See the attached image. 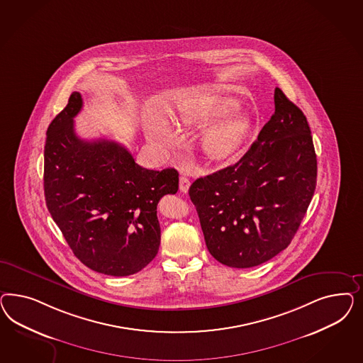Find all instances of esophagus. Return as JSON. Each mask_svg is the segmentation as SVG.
<instances>
[{
  "mask_svg": "<svg viewBox=\"0 0 363 363\" xmlns=\"http://www.w3.org/2000/svg\"><path fill=\"white\" fill-rule=\"evenodd\" d=\"M189 187H190V181H189V178L185 176L179 177V190H181L182 193H187Z\"/></svg>",
  "mask_w": 363,
  "mask_h": 363,
  "instance_id": "1",
  "label": "esophagus"
}]
</instances>
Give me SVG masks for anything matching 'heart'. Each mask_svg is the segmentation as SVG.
Masks as SVG:
<instances>
[{
  "label": "heart",
  "mask_w": 363,
  "mask_h": 363,
  "mask_svg": "<svg viewBox=\"0 0 363 363\" xmlns=\"http://www.w3.org/2000/svg\"><path fill=\"white\" fill-rule=\"evenodd\" d=\"M234 108L235 101L229 97L194 93L177 102V121L179 126L194 130L216 121L202 135V150L214 162H230L253 126L252 118L242 111L228 114ZM146 138L160 149H169L177 141L176 128L165 116H152L146 121Z\"/></svg>",
  "instance_id": "b5f03b06"
}]
</instances>
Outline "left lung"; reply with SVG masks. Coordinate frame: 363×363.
I'll return each instance as SVG.
<instances>
[{
  "label": "left lung",
  "mask_w": 363,
  "mask_h": 363,
  "mask_svg": "<svg viewBox=\"0 0 363 363\" xmlns=\"http://www.w3.org/2000/svg\"><path fill=\"white\" fill-rule=\"evenodd\" d=\"M274 114L241 160L196 179L189 196L210 254L246 269L285 250L317 185V155L302 110L274 90Z\"/></svg>",
  "instance_id": "obj_1"
}]
</instances>
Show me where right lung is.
I'll use <instances>...</instances> for the list:
<instances>
[{
	"label": "right lung",
	"mask_w": 363,
	"mask_h": 363,
	"mask_svg": "<svg viewBox=\"0 0 363 363\" xmlns=\"http://www.w3.org/2000/svg\"><path fill=\"white\" fill-rule=\"evenodd\" d=\"M82 109L78 91L46 132V206L78 259L101 274L143 270L158 253V201L176 194L178 172L149 170L110 140L85 141L73 118Z\"/></svg>",
	"instance_id": "obj_1"
}]
</instances>
